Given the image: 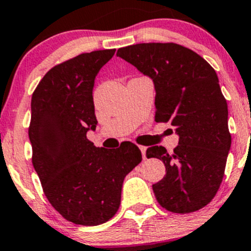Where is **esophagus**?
I'll return each instance as SVG.
<instances>
[{
	"label": "esophagus",
	"mask_w": 251,
	"mask_h": 251,
	"mask_svg": "<svg viewBox=\"0 0 251 251\" xmlns=\"http://www.w3.org/2000/svg\"><path fill=\"white\" fill-rule=\"evenodd\" d=\"M140 149H141V151H142V156H143V159H146V158H147V156H146L147 147H144V146H140Z\"/></svg>",
	"instance_id": "1"
}]
</instances>
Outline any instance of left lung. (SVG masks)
<instances>
[{
	"label": "left lung",
	"instance_id": "obj_1",
	"mask_svg": "<svg viewBox=\"0 0 251 251\" xmlns=\"http://www.w3.org/2000/svg\"><path fill=\"white\" fill-rule=\"evenodd\" d=\"M116 55L153 80L155 121L175 126L178 146L147 149L164 163L166 175L153 184L158 203L177 214L207 205L224 178L231 148L228 108L214 68L194 50L177 44H137Z\"/></svg>",
	"mask_w": 251,
	"mask_h": 251
}]
</instances>
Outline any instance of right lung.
Masks as SVG:
<instances>
[{"instance_id": "1", "label": "right lung", "mask_w": 251, "mask_h": 251, "mask_svg": "<svg viewBox=\"0 0 251 251\" xmlns=\"http://www.w3.org/2000/svg\"><path fill=\"white\" fill-rule=\"evenodd\" d=\"M114 53L93 50L55 65L31 98L32 165L45 196L65 220L83 226L102 225L116 214L124 178L142 161L131 142L108 151L86 136L97 126L95 78Z\"/></svg>"}]
</instances>
